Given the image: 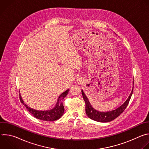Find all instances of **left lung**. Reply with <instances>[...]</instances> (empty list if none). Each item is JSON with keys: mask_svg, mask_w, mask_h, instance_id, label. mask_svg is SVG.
<instances>
[{"mask_svg": "<svg viewBox=\"0 0 149 149\" xmlns=\"http://www.w3.org/2000/svg\"><path fill=\"white\" fill-rule=\"evenodd\" d=\"M83 98L86 102V112L87 115V116L96 121L98 122H102V123H106V122H110L111 121H113L117 117H118L126 109L127 105H128L130 100L132 97V95L133 94V87L132 89V91L127 100L121 106L117 109L114 110H112L110 111L107 112H101L96 110L94 109L90 104L88 98L84 93L83 90L81 91Z\"/></svg>", "mask_w": 149, "mask_h": 149, "instance_id": "8db88e82", "label": "left lung"}]
</instances>
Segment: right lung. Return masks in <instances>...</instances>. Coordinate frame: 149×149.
Returning a JSON list of instances; mask_svg holds the SVG:
<instances>
[{
  "mask_svg": "<svg viewBox=\"0 0 149 149\" xmlns=\"http://www.w3.org/2000/svg\"><path fill=\"white\" fill-rule=\"evenodd\" d=\"M69 89L62 93L58 97L56 104L54 108L50 110L46 111L36 110L28 107L26 104L24 103L22 97H21L20 94H19V98L21 102L25 105V107L27 109L29 112H30L35 117L44 121H52L56 120L62 116L63 112H64V107H63L62 101L67 95Z\"/></svg>",
  "mask_w": 149,
  "mask_h": 149,
  "instance_id": "add662e5",
  "label": "right lung"
}]
</instances>
